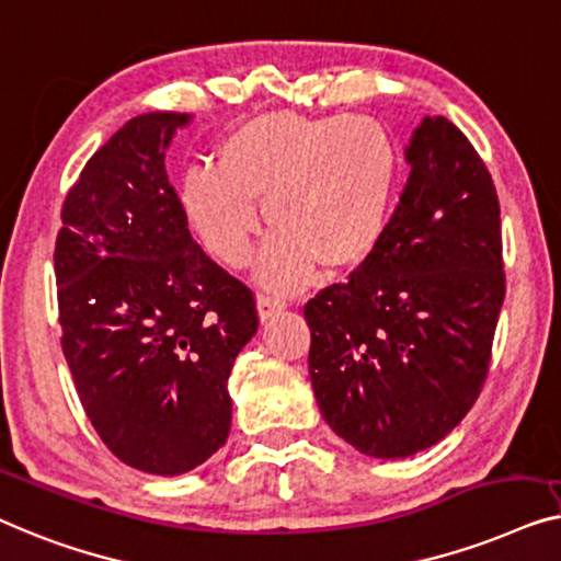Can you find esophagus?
Masks as SVG:
<instances>
[{
	"mask_svg": "<svg viewBox=\"0 0 561 561\" xmlns=\"http://www.w3.org/2000/svg\"><path fill=\"white\" fill-rule=\"evenodd\" d=\"M256 310H259V320L266 322V320H272L274 314L284 310V299L274 297V295H259L256 297Z\"/></svg>",
	"mask_w": 561,
	"mask_h": 561,
	"instance_id": "obj_1",
	"label": "esophagus"
}]
</instances>
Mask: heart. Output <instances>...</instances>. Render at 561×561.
Instances as JSON below:
<instances>
[{
    "mask_svg": "<svg viewBox=\"0 0 561 561\" xmlns=\"http://www.w3.org/2000/svg\"><path fill=\"white\" fill-rule=\"evenodd\" d=\"M399 180L391 131L374 116L266 112L218 145V168H193L180 205L220 264L243 266L262 228L274 231L259 277L295 289L322 272H348L374 254Z\"/></svg>",
    "mask_w": 561,
    "mask_h": 561,
    "instance_id": "obj_1",
    "label": "heart"
}]
</instances>
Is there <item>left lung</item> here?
Listing matches in <instances>:
<instances>
[{
  "label": "left lung",
  "mask_w": 561,
  "mask_h": 561,
  "mask_svg": "<svg viewBox=\"0 0 561 561\" xmlns=\"http://www.w3.org/2000/svg\"><path fill=\"white\" fill-rule=\"evenodd\" d=\"M407 162L374 254L305 305L322 416L383 460L437 445L470 412L506 297L501 205L476 147L445 116H424Z\"/></svg>",
  "instance_id": "8db88e82"
}]
</instances>
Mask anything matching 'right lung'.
Here are the masks:
<instances>
[{"instance_id":"right-lung-1","label":"right lung","mask_w":561,"mask_h":561,"mask_svg":"<svg viewBox=\"0 0 561 561\" xmlns=\"http://www.w3.org/2000/svg\"><path fill=\"white\" fill-rule=\"evenodd\" d=\"M187 114L126 122L62 203L55 279L62 356L104 445L180 476L226 445L228 376L259 328L247 284L187 231L164 152Z\"/></svg>"}]
</instances>
